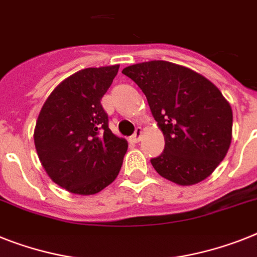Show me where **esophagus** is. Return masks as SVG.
<instances>
[{
  "label": "esophagus",
  "instance_id": "34e87169",
  "mask_svg": "<svg viewBox=\"0 0 257 257\" xmlns=\"http://www.w3.org/2000/svg\"><path fill=\"white\" fill-rule=\"evenodd\" d=\"M141 136H142V129L137 128V129H136L135 135L131 137V141L135 142V144H137V142H140V140H141Z\"/></svg>",
  "mask_w": 257,
  "mask_h": 257
}]
</instances>
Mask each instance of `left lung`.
<instances>
[{
    "label": "left lung",
    "instance_id": "obj_1",
    "mask_svg": "<svg viewBox=\"0 0 257 257\" xmlns=\"http://www.w3.org/2000/svg\"><path fill=\"white\" fill-rule=\"evenodd\" d=\"M146 95L165 152L152 165L162 178L193 185L213 174L232 139V109L218 87L185 66L154 60L122 69Z\"/></svg>",
    "mask_w": 257,
    "mask_h": 257
}]
</instances>
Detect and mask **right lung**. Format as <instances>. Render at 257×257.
<instances>
[{
  "mask_svg": "<svg viewBox=\"0 0 257 257\" xmlns=\"http://www.w3.org/2000/svg\"><path fill=\"white\" fill-rule=\"evenodd\" d=\"M120 65L86 68L55 87L36 120L34 142L52 182L75 195H95L121 169L128 142L108 128L100 104Z\"/></svg>",
  "mask_w": 257,
  "mask_h": 257,
  "instance_id": "obj_1",
  "label": "right lung"
}]
</instances>
